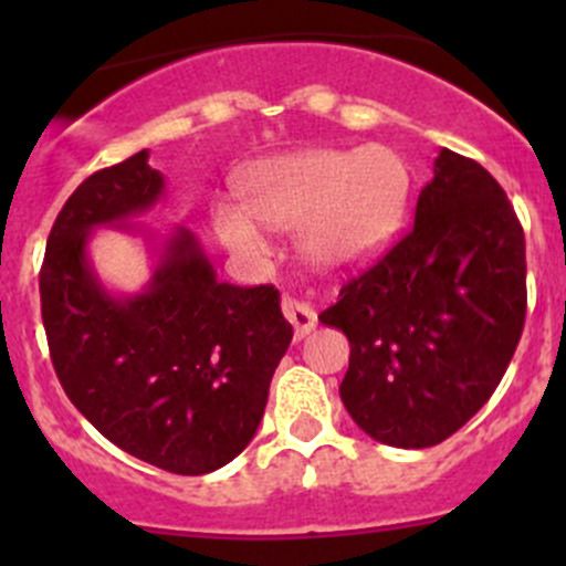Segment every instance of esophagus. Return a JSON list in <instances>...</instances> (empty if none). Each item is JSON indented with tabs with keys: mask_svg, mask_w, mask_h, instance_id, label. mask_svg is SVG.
Here are the masks:
<instances>
[{
	"mask_svg": "<svg viewBox=\"0 0 566 566\" xmlns=\"http://www.w3.org/2000/svg\"><path fill=\"white\" fill-rule=\"evenodd\" d=\"M282 312H284V317H287L290 323H293L295 336H298V339H301V336L310 334V331L317 325V315H315V312H312V306L306 304V301L293 298V295H284V298H282Z\"/></svg>",
	"mask_w": 566,
	"mask_h": 566,
	"instance_id": "1",
	"label": "esophagus"
}]
</instances>
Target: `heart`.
Here are the masks:
<instances>
[{
  "mask_svg": "<svg viewBox=\"0 0 566 566\" xmlns=\"http://www.w3.org/2000/svg\"><path fill=\"white\" fill-rule=\"evenodd\" d=\"M413 175L394 147H315L254 164L241 177L243 205L210 208L216 235L243 256L265 251L256 219L298 224V247L323 268H350L378 254L397 235Z\"/></svg>",
  "mask_w": 566,
  "mask_h": 566,
  "instance_id": "heart-1",
  "label": "heart"
}]
</instances>
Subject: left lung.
Segmentation results:
<instances>
[{"instance_id":"obj_1","label":"left lung","mask_w":566,"mask_h":566,"mask_svg":"<svg viewBox=\"0 0 566 566\" xmlns=\"http://www.w3.org/2000/svg\"><path fill=\"white\" fill-rule=\"evenodd\" d=\"M350 342L339 394L375 441L427 449L504 378L526 323V238L495 177L443 147L416 221L319 315Z\"/></svg>"}]
</instances>
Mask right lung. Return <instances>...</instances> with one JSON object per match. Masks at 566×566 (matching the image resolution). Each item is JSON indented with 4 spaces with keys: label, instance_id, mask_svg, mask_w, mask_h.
Returning a JSON list of instances; mask_svg holds the SVG:
<instances>
[{
    "label": "right lung",
    "instance_id": "1",
    "mask_svg": "<svg viewBox=\"0 0 566 566\" xmlns=\"http://www.w3.org/2000/svg\"><path fill=\"white\" fill-rule=\"evenodd\" d=\"M164 191L147 150L90 175L45 243L40 312L67 399L114 447L182 476L249 447L293 339L273 284L216 279L197 238L175 230L145 293L114 298L87 260L95 227L134 230Z\"/></svg>",
    "mask_w": 566,
    "mask_h": 566
}]
</instances>
